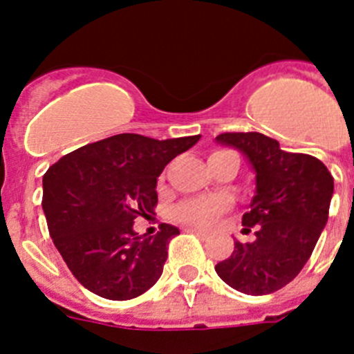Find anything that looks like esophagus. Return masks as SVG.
I'll list each match as a JSON object with an SVG mask.
<instances>
[{"instance_id": "1", "label": "esophagus", "mask_w": 354, "mask_h": 354, "mask_svg": "<svg viewBox=\"0 0 354 354\" xmlns=\"http://www.w3.org/2000/svg\"><path fill=\"white\" fill-rule=\"evenodd\" d=\"M186 230H187V232L196 234V236H198V237H202V239H207V237H209V232H204V230H200V228H195V227H187Z\"/></svg>"}]
</instances>
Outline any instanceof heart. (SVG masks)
Listing matches in <instances>:
<instances>
[{"label":"heart","mask_w":354,"mask_h":354,"mask_svg":"<svg viewBox=\"0 0 354 354\" xmlns=\"http://www.w3.org/2000/svg\"><path fill=\"white\" fill-rule=\"evenodd\" d=\"M228 207H230V198L225 195L198 196V198H189L180 202L174 209V216L187 225L211 227Z\"/></svg>","instance_id":"1"}]
</instances>
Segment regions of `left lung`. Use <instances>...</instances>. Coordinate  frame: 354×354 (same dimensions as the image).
Returning <instances> with one entry per match:
<instances>
[{
    "label": "left lung",
    "instance_id": "8db88e82",
    "mask_svg": "<svg viewBox=\"0 0 354 354\" xmlns=\"http://www.w3.org/2000/svg\"><path fill=\"white\" fill-rule=\"evenodd\" d=\"M216 143L237 149L255 171V195L243 225L253 243H234L216 273L239 292L262 296L286 287L310 259L326 227L333 177L317 158L280 149L261 133H223Z\"/></svg>",
    "mask_w": 354,
    "mask_h": 354
}]
</instances>
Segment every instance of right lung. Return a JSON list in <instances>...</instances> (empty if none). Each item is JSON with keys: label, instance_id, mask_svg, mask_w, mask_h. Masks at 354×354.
<instances>
[{"label": "right lung", "instance_id": "1", "mask_svg": "<svg viewBox=\"0 0 354 354\" xmlns=\"http://www.w3.org/2000/svg\"><path fill=\"white\" fill-rule=\"evenodd\" d=\"M198 136L154 140L115 134L55 162L42 179V209L56 250L77 282L113 301L133 299L154 286L179 234L162 223L138 236L134 220L158 204V177Z\"/></svg>", "mask_w": 354, "mask_h": 354}]
</instances>
